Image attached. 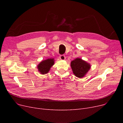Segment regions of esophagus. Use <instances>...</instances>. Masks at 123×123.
<instances>
[{
	"label": "esophagus",
	"instance_id": "34e87169",
	"mask_svg": "<svg viewBox=\"0 0 123 123\" xmlns=\"http://www.w3.org/2000/svg\"><path fill=\"white\" fill-rule=\"evenodd\" d=\"M60 59L61 60H65V56L64 55H60Z\"/></svg>",
	"mask_w": 123,
	"mask_h": 123
}]
</instances>
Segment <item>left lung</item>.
<instances>
[{"mask_svg": "<svg viewBox=\"0 0 123 123\" xmlns=\"http://www.w3.org/2000/svg\"><path fill=\"white\" fill-rule=\"evenodd\" d=\"M71 67L74 74L78 78H82L90 70L91 66L80 58H76L71 62Z\"/></svg>", "mask_w": 123, "mask_h": 123, "instance_id": "1", "label": "left lung"}]
</instances>
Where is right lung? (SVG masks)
I'll use <instances>...</instances> for the list:
<instances>
[{"label":"right lung","instance_id":"add662e5","mask_svg":"<svg viewBox=\"0 0 123 123\" xmlns=\"http://www.w3.org/2000/svg\"><path fill=\"white\" fill-rule=\"evenodd\" d=\"M54 63V59H48L41 62L38 65V71L42 74L47 73Z\"/></svg>","mask_w":123,"mask_h":123}]
</instances>
